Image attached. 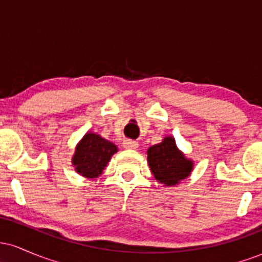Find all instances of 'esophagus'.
<instances>
[{"mask_svg": "<svg viewBox=\"0 0 262 262\" xmlns=\"http://www.w3.org/2000/svg\"><path fill=\"white\" fill-rule=\"evenodd\" d=\"M123 146H124L125 149H129V150H137L138 146H139V144H138L137 141H133V140H125L124 143H123Z\"/></svg>", "mask_w": 262, "mask_h": 262, "instance_id": "obj_1", "label": "esophagus"}]
</instances>
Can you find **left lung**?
Returning <instances> with one entry per match:
<instances>
[{"label": "left lung", "instance_id": "8db88e82", "mask_svg": "<svg viewBox=\"0 0 262 262\" xmlns=\"http://www.w3.org/2000/svg\"><path fill=\"white\" fill-rule=\"evenodd\" d=\"M146 154L151 173L167 187L187 179L193 170V161L179 150L172 137H165L161 143L150 146Z\"/></svg>", "mask_w": 262, "mask_h": 262}]
</instances>
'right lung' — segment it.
<instances>
[{
  "instance_id": "add662e5",
  "label": "right lung",
  "mask_w": 262,
  "mask_h": 262,
  "mask_svg": "<svg viewBox=\"0 0 262 262\" xmlns=\"http://www.w3.org/2000/svg\"><path fill=\"white\" fill-rule=\"evenodd\" d=\"M117 151L118 148L112 141L87 132L75 148L73 165L76 172L86 179H97Z\"/></svg>"
}]
</instances>
